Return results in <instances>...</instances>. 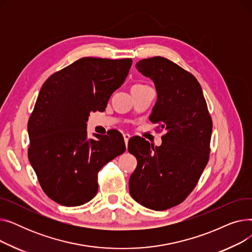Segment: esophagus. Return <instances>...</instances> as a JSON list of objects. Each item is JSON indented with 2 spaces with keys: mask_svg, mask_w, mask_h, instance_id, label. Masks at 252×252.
I'll return each instance as SVG.
<instances>
[{
  "mask_svg": "<svg viewBox=\"0 0 252 252\" xmlns=\"http://www.w3.org/2000/svg\"><path fill=\"white\" fill-rule=\"evenodd\" d=\"M129 138H130V136H129L128 134H124V139H125V143H126V145H127V142H128Z\"/></svg>",
  "mask_w": 252,
  "mask_h": 252,
  "instance_id": "esophagus-1",
  "label": "esophagus"
}]
</instances>
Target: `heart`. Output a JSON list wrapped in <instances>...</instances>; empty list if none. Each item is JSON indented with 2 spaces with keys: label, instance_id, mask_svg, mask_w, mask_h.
I'll list each match as a JSON object with an SVG mask.
<instances>
[{
  "label": "heart",
  "instance_id": "obj_1",
  "mask_svg": "<svg viewBox=\"0 0 252 252\" xmlns=\"http://www.w3.org/2000/svg\"><path fill=\"white\" fill-rule=\"evenodd\" d=\"M136 86H139V85H136Z\"/></svg>",
  "mask_w": 252,
  "mask_h": 252
}]
</instances>
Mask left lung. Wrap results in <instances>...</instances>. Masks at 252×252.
Segmentation results:
<instances>
[{
    "label": "left lung",
    "instance_id": "1",
    "mask_svg": "<svg viewBox=\"0 0 252 252\" xmlns=\"http://www.w3.org/2000/svg\"><path fill=\"white\" fill-rule=\"evenodd\" d=\"M137 68L154 82L157 102L150 121L166 133L159 147L143 138L128 141L138 160L129 193L145 207L165 210L182 203L199 181L209 159L213 119L191 72L161 56L142 59Z\"/></svg>",
    "mask_w": 252,
    "mask_h": 252
}]
</instances>
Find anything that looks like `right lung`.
I'll use <instances>...</instances> for the list:
<instances>
[{
    "label": "right lung",
    "instance_id": "right-lung-1",
    "mask_svg": "<svg viewBox=\"0 0 252 252\" xmlns=\"http://www.w3.org/2000/svg\"><path fill=\"white\" fill-rule=\"evenodd\" d=\"M133 63L84 57L48 77L30 116L29 159L46 195L64 206L90 201L100 169L126 151L123 135L87 138L90 112L104 111Z\"/></svg>",
    "mask_w": 252,
    "mask_h": 252
}]
</instances>
